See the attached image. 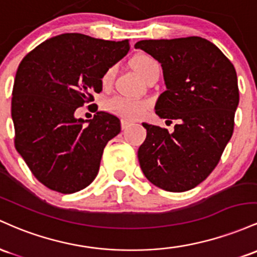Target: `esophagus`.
Returning <instances> with one entry per match:
<instances>
[{
	"mask_svg": "<svg viewBox=\"0 0 257 257\" xmlns=\"http://www.w3.org/2000/svg\"><path fill=\"white\" fill-rule=\"evenodd\" d=\"M131 125H132V121H130L127 119L121 120V127H122V130H126L128 126H131Z\"/></svg>",
	"mask_w": 257,
	"mask_h": 257,
	"instance_id": "1",
	"label": "esophagus"
}]
</instances>
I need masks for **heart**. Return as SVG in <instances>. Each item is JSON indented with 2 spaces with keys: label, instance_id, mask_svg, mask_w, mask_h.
Returning a JSON list of instances; mask_svg holds the SVG:
<instances>
[{
  "label": "heart",
  "instance_id": "heart-1",
  "mask_svg": "<svg viewBox=\"0 0 257 257\" xmlns=\"http://www.w3.org/2000/svg\"><path fill=\"white\" fill-rule=\"evenodd\" d=\"M132 66L144 80L148 79L149 75L159 69V65L155 62V59L148 56V54H138V56L135 57L132 59ZM114 76L115 68L114 66H109L103 74L102 80H100L103 87H110L114 81ZM105 106L109 111L120 115L125 119H137V117L142 116L146 113L147 109H148V103L146 100L134 99V98L115 97L108 100Z\"/></svg>",
  "mask_w": 257,
  "mask_h": 257
}]
</instances>
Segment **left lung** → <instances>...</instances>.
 I'll use <instances>...</instances> for the list:
<instances>
[{"label": "left lung", "mask_w": 257, "mask_h": 257, "mask_svg": "<svg viewBox=\"0 0 257 257\" xmlns=\"http://www.w3.org/2000/svg\"><path fill=\"white\" fill-rule=\"evenodd\" d=\"M135 48L163 68L166 91L155 103V114L177 121L171 134L142 123L147 137L138 149L141 169L161 189L189 191L211 174L232 137L239 103L235 69L203 37L142 40Z\"/></svg>", "instance_id": "1"}]
</instances>
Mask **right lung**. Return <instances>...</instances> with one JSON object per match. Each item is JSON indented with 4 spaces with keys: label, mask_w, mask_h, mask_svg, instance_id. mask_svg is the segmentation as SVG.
<instances>
[{
    "label": "right lung",
    "mask_w": 257,
    "mask_h": 257,
    "mask_svg": "<svg viewBox=\"0 0 257 257\" xmlns=\"http://www.w3.org/2000/svg\"><path fill=\"white\" fill-rule=\"evenodd\" d=\"M128 51V40L62 34L20 62L12 92L14 144L47 188L70 194L96 178L104 147L120 134V120L106 111L77 119L75 111L102 91L104 71Z\"/></svg>",
    "instance_id": "1"
}]
</instances>
